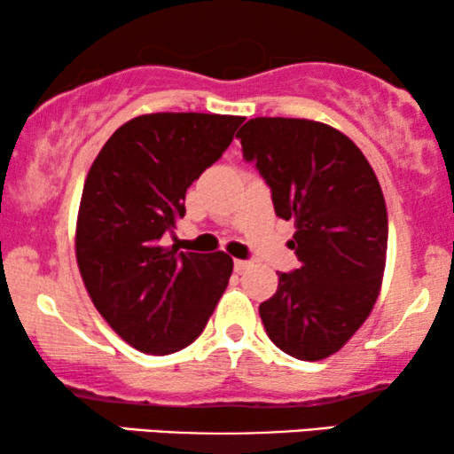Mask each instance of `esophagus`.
<instances>
[{
  "instance_id": "34e87169",
  "label": "esophagus",
  "mask_w": 454,
  "mask_h": 454,
  "mask_svg": "<svg viewBox=\"0 0 454 454\" xmlns=\"http://www.w3.org/2000/svg\"><path fill=\"white\" fill-rule=\"evenodd\" d=\"M233 266H235V272H239V275H241V272L252 269V262H247V260H235Z\"/></svg>"
}]
</instances>
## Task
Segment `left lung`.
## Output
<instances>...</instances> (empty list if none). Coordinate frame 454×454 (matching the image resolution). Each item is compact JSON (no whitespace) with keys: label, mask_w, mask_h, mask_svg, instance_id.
Wrapping results in <instances>:
<instances>
[{"label":"left lung","mask_w":454,"mask_h":454,"mask_svg":"<svg viewBox=\"0 0 454 454\" xmlns=\"http://www.w3.org/2000/svg\"><path fill=\"white\" fill-rule=\"evenodd\" d=\"M272 192L275 213L295 223L301 266L278 272L260 303L266 334L303 362L337 353L368 318L382 287L388 215L364 153L343 132L297 117H254L238 132Z\"/></svg>","instance_id":"8db88e82"}]
</instances>
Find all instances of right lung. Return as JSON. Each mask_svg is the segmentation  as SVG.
<instances>
[{"instance_id":"add662e5","label":"right lung","mask_w":454,"mask_h":454,"mask_svg":"<svg viewBox=\"0 0 454 454\" xmlns=\"http://www.w3.org/2000/svg\"><path fill=\"white\" fill-rule=\"evenodd\" d=\"M244 117L146 114L117 128L86 176L76 262L98 314L132 345L169 356L200 337L233 260L177 252L163 233L185 215V190L221 159Z\"/></svg>"}]
</instances>
